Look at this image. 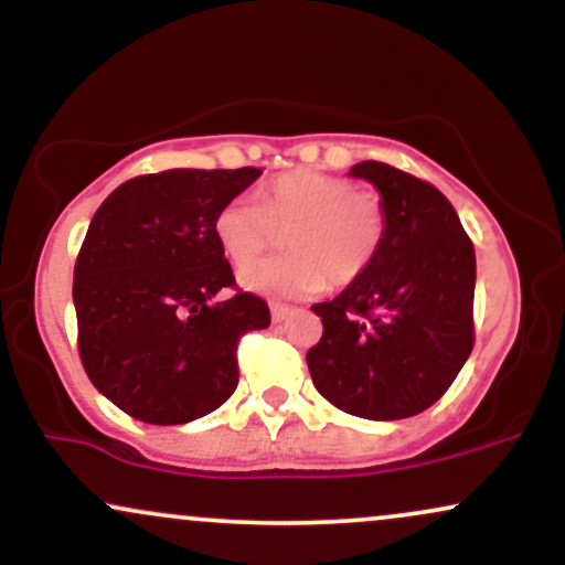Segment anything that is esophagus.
Instances as JSON below:
<instances>
[{
	"instance_id": "obj_1",
	"label": "esophagus",
	"mask_w": 565,
	"mask_h": 565,
	"mask_svg": "<svg viewBox=\"0 0 565 565\" xmlns=\"http://www.w3.org/2000/svg\"><path fill=\"white\" fill-rule=\"evenodd\" d=\"M291 313H295V308H291V305H284V302H270V319H274V321H284V319H289Z\"/></svg>"
}]
</instances>
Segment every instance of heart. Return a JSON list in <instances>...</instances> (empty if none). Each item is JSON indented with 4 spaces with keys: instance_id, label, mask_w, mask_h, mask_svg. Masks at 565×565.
I'll return each instance as SVG.
<instances>
[{
    "instance_id": "heart-1",
    "label": "heart",
    "mask_w": 565,
    "mask_h": 565,
    "mask_svg": "<svg viewBox=\"0 0 565 565\" xmlns=\"http://www.w3.org/2000/svg\"><path fill=\"white\" fill-rule=\"evenodd\" d=\"M288 236L290 255L252 264ZM387 236V206L377 191L310 167L276 174L263 201L236 196L220 206L215 238L242 268L244 289L268 297H310L350 287L372 268Z\"/></svg>"
}]
</instances>
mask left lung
<instances>
[{"label":"left lung","mask_w":565,"mask_h":565,"mask_svg":"<svg viewBox=\"0 0 565 565\" xmlns=\"http://www.w3.org/2000/svg\"><path fill=\"white\" fill-rule=\"evenodd\" d=\"M380 191L387 236L377 260L334 300L308 369L329 404L364 419H406L449 391L468 361L476 249L436 185L382 161L350 170Z\"/></svg>","instance_id":"8db88e82"}]
</instances>
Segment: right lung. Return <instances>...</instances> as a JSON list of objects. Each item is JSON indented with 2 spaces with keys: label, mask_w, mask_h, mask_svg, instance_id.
<instances>
[{
  "label": "right lung",
  "mask_w": 565,
  "mask_h": 565,
  "mask_svg": "<svg viewBox=\"0 0 565 565\" xmlns=\"http://www.w3.org/2000/svg\"><path fill=\"white\" fill-rule=\"evenodd\" d=\"M167 170L127 180L100 204L74 265L82 366L129 417L185 425L238 385V340L270 323L268 302L236 287L215 238L225 201L260 178Z\"/></svg>",
  "instance_id": "obj_1"
}]
</instances>
